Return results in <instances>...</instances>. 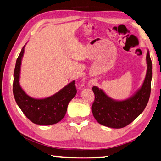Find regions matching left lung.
I'll use <instances>...</instances> for the list:
<instances>
[{
    "mask_svg": "<svg viewBox=\"0 0 161 161\" xmlns=\"http://www.w3.org/2000/svg\"><path fill=\"white\" fill-rule=\"evenodd\" d=\"M146 60L147 70L145 80L140 89L129 99L114 100L98 87H92L95 99L92 111L95 119L101 125L121 129L129 125L145 110L149 99L152 78V63L149 51Z\"/></svg>",
    "mask_w": 161,
    "mask_h": 161,
    "instance_id": "1",
    "label": "left lung"
}]
</instances>
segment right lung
I'll return each instance as SVG.
<instances>
[{"label": "right lung", "instance_id": "right-lung-1", "mask_svg": "<svg viewBox=\"0 0 161 161\" xmlns=\"http://www.w3.org/2000/svg\"><path fill=\"white\" fill-rule=\"evenodd\" d=\"M25 46L16 60L14 71L13 94L16 103L28 119L39 125H51L60 122L67 113L70 101L76 96L75 80L57 93L44 99H35L26 94L19 84L21 64Z\"/></svg>", "mask_w": 161, "mask_h": 161}]
</instances>
